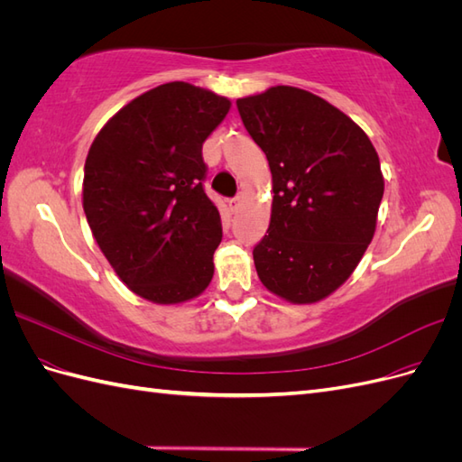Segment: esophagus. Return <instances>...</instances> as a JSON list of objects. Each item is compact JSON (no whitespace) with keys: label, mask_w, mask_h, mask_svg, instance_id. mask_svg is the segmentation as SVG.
<instances>
[{"label":"esophagus","mask_w":462,"mask_h":462,"mask_svg":"<svg viewBox=\"0 0 462 462\" xmlns=\"http://www.w3.org/2000/svg\"><path fill=\"white\" fill-rule=\"evenodd\" d=\"M241 202H243V197H236V199H231L229 200V209L231 212H236V209L241 208Z\"/></svg>","instance_id":"34e87169"}]
</instances>
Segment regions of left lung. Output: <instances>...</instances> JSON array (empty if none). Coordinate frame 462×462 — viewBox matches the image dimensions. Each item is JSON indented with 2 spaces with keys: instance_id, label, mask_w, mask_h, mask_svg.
<instances>
[{
  "instance_id": "left-lung-1",
  "label": "left lung",
  "mask_w": 462,
  "mask_h": 462,
  "mask_svg": "<svg viewBox=\"0 0 462 462\" xmlns=\"http://www.w3.org/2000/svg\"><path fill=\"white\" fill-rule=\"evenodd\" d=\"M272 171L268 235L254 248L262 285L292 304L337 291L374 239L383 197L368 134L309 90L272 87L236 100Z\"/></svg>"
}]
</instances>
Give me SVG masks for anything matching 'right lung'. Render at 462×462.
Returning a JSON list of instances; mask_svg holds the SVG:
<instances>
[{"instance_id":"1","label":"right lung","mask_w":462,"mask_h":462,"mask_svg":"<svg viewBox=\"0 0 462 462\" xmlns=\"http://www.w3.org/2000/svg\"><path fill=\"white\" fill-rule=\"evenodd\" d=\"M231 100L183 80L121 107L96 134L82 208L117 277L156 304L197 299L214 277L221 217L206 197L202 144Z\"/></svg>"}]
</instances>
